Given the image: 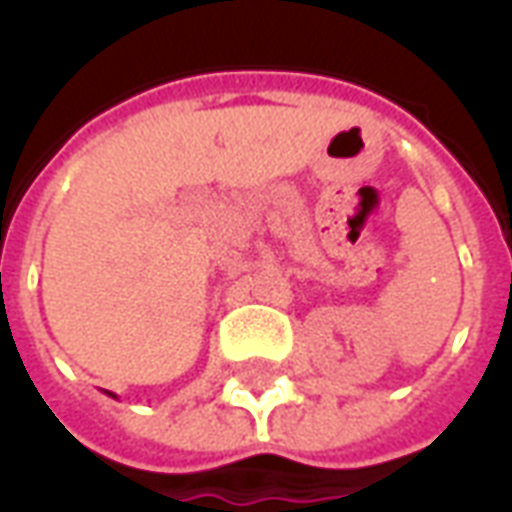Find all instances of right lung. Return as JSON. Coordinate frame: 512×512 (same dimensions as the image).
<instances>
[{"mask_svg":"<svg viewBox=\"0 0 512 512\" xmlns=\"http://www.w3.org/2000/svg\"><path fill=\"white\" fill-rule=\"evenodd\" d=\"M106 395H112V392H106ZM112 397H117V395H112Z\"/></svg>","mask_w":512,"mask_h":512,"instance_id":"add662e5","label":"right lung"}]
</instances>
